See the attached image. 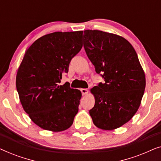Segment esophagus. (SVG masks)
<instances>
[{
  "label": "esophagus",
  "mask_w": 161,
  "mask_h": 161,
  "mask_svg": "<svg viewBox=\"0 0 161 161\" xmlns=\"http://www.w3.org/2000/svg\"><path fill=\"white\" fill-rule=\"evenodd\" d=\"M80 92H81V93H82L83 95H84V94H87L88 93H89V91H88V89H81Z\"/></svg>",
  "instance_id": "esophagus-1"
}]
</instances>
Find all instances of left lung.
Listing matches in <instances>:
<instances>
[{"instance_id": "8db88e82", "label": "left lung", "mask_w": 161, "mask_h": 161, "mask_svg": "<svg viewBox=\"0 0 161 161\" xmlns=\"http://www.w3.org/2000/svg\"><path fill=\"white\" fill-rule=\"evenodd\" d=\"M83 47L95 71L104 79L91 89L95 98L89 111L96 127L118 128L135 115L146 86L137 53L127 39L98 30H86Z\"/></svg>"}]
</instances>
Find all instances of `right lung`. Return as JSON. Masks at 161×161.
I'll return each instance as SVG.
<instances>
[{"instance_id": "1", "label": "right lung", "mask_w": 161, "mask_h": 161, "mask_svg": "<svg viewBox=\"0 0 161 161\" xmlns=\"http://www.w3.org/2000/svg\"><path fill=\"white\" fill-rule=\"evenodd\" d=\"M83 31L54 32L36 39L26 50L16 77L23 108L46 130L69 128L78 112L81 92L69 83L59 85L72 58L82 48Z\"/></svg>"}]
</instances>
